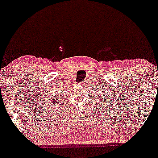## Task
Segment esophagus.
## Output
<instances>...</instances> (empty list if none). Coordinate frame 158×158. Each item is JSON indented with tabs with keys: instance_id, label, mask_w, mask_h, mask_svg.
Here are the masks:
<instances>
[{
	"instance_id": "obj_1",
	"label": "esophagus",
	"mask_w": 158,
	"mask_h": 158,
	"mask_svg": "<svg viewBox=\"0 0 158 158\" xmlns=\"http://www.w3.org/2000/svg\"><path fill=\"white\" fill-rule=\"evenodd\" d=\"M84 84H85V82H83V83H82V85H84Z\"/></svg>"
}]
</instances>
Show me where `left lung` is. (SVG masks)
I'll return each instance as SVG.
<instances>
[{"mask_svg":"<svg viewBox=\"0 0 158 158\" xmlns=\"http://www.w3.org/2000/svg\"><path fill=\"white\" fill-rule=\"evenodd\" d=\"M102 97H104V94H103V96H102ZM110 99H112V98H111V96H110ZM102 102V103H104V102H105V103H106V98H105V99H104V98H103V100H102V101H101Z\"/></svg>","mask_w":158,"mask_h":158,"instance_id":"left-lung-1","label":"left lung"}]
</instances>
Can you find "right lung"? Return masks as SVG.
<instances>
[{
	"mask_svg": "<svg viewBox=\"0 0 158 158\" xmlns=\"http://www.w3.org/2000/svg\"><path fill=\"white\" fill-rule=\"evenodd\" d=\"M61 95H59L58 94L57 95H56V97H51V98H47V99H48V104H54V105H56L57 104L59 103V101H61Z\"/></svg>",
	"mask_w": 158,
	"mask_h": 158,
	"instance_id": "right-lung-1",
	"label": "right lung"
}]
</instances>
